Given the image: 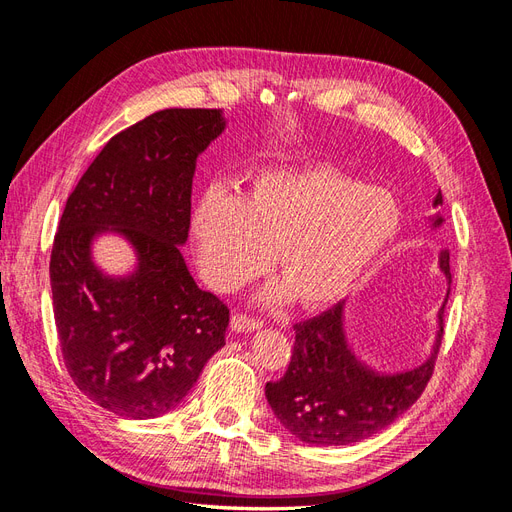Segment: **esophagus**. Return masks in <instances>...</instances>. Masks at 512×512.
I'll use <instances>...</instances> for the list:
<instances>
[{"label":"esophagus","instance_id":"1","mask_svg":"<svg viewBox=\"0 0 512 512\" xmlns=\"http://www.w3.org/2000/svg\"><path fill=\"white\" fill-rule=\"evenodd\" d=\"M230 327L235 333H252V331H258L262 329V320H256V318H250L245 314H235L230 318Z\"/></svg>","mask_w":512,"mask_h":512}]
</instances>
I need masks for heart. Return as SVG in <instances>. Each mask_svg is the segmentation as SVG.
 Returning <instances> with one entry per match:
<instances>
[{"label": "heart", "instance_id": "obj_1", "mask_svg": "<svg viewBox=\"0 0 512 512\" xmlns=\"http://www.w3.org/2000/svg\"><path fill=\"white\" fill-rule=\"evenodd\" d=\"M404 211L395 194L363 185L331 166L258 170L235 198L213 188L196 205L192 237L198 267L215 290H235L269 267L305 309L344 299L397 239Z\"/></svg>", "mask_w": 512, "mask_h": 512}]
</instances>
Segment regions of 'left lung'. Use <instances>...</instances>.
Returning a JSON list of instances; mask_svg holds the SVG:
<instances>
[{
    "label": "left lung",
    "mask_w": 512,
    "mask_h": 512,
    "mask_svg": "<svg viewBox=\"0 0 512 512\" xmlns=\"http://www.w3.org/2000/svg\"><path fill=\"white\" fill-rule=\"evenodd\" d=\"M442 205V192L433 209ZM431 228L444 218L429 215ZM438 269L446 277V297L438 309V331L427 359L408 369L380 371L361 361L346 335V303L294 324V350L282 380L267 382L265 395L277 421L294 438L312 446H346L389 427L421 397L442 344V314L451 292L448 252H440Z\"/></svg>",
    "instance_id": "left-lung-1"
}]
</instances>
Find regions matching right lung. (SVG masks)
Returning a JSON list of instances; mask_svg holds the SVG:
<instances>
[{"instance_id":"add662e5","label":"right lung","mask_w":512,"mask_h":512,"mask_svg":"<svg viewBox=\"0 0 512 512\" xmlns=\"http://www.w3.org/2000/svg\"><path fill=\"white\" fill-rule=\"evenodd\" d=\"M222 108H164L104 145L68 196L51 252L55 327L79 391L123 418L175 410L226 342L228 307L200 290L188 241L196 158L226 130ZM121 236L135 254L123 276L93 260Z\"/></svg>"}]
</instances>
